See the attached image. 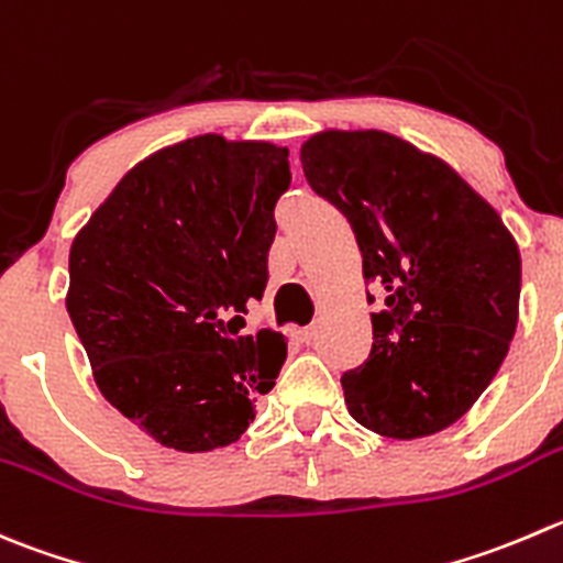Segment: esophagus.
I'll use <instances>...</instances> for the list:
<instances>
[{
	"label": "esophagus",
	"mask_w": 563,
	"mask_h": 563,
	"mask_svg": "<svg viewBox=\"0 0 563 563\" xmlns=\"http://www.w3.org/2000/svg\"><path fill=\"white\" fill-rule=\"evenodd\" d=\"M294 338H297L299 343L316 341V327H299V330H294Z\"/></svg>",
	"instance_id": "1"
}]
</instances>
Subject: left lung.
Wrapping results in <instances>:
<instances>
[{
  "label": "left lung",
  "mask_w": 563,
  "mask_h": 563,
  "mask_svg": "<svg viewBox=\"0 0 563 563\" xmlns=\"http://www.w3.org/2000/svg\"><path fill=\"white\" fill-rule=\"evenodd\" d=\"M299 162L352 225L363 277L385 291L368 360L341 376L349 412L390 440L443 432L487 390L515 338V236L449 162L387 131H319Z\"/></svg>",
  "instance_id": "obj_1"
}]
</instances>
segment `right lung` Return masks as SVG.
I'll list each match as a JSON object with an SVG mask.
<instances>
[{
  "label": "right lung",
  "instance_id": "obj_1",
  "mask_svg": "<svg viewBox=\"0 0 563 563\" xmlns=\"http://www.w3.org/2000/svg\"><path fill=\"white\" fill-rule=\"evenodd\" d=\"M288 184V148L189 136L136 162L70 244L65 308L92 379L165 449L236 443L275 387L288 341L242 327Z\"/></svg>",
  "mask_w": 563,
  "mask_h": 563
}]
</instances>
